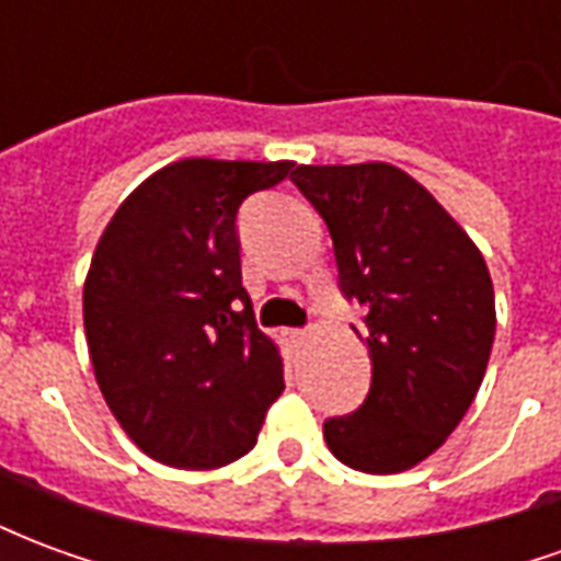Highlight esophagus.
Here are the masks:
<instances>
[{"label":"esophagus","instance_id":"34e87169","mask_svg":"<svg viewBox=\"0 0 561 561\" xmlns=\"http://www.w3.org/2000/svg\"><path fill=\"white\" fill-rule=\"evenodd\" d=\"M282 336H285V342H288V345H291V348H297V345H304V340H306V330H285V333H282Z\"/></svg>","mask_w":561,"mask_h":561}]
</instances>
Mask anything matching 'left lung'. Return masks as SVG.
I'll use <instances>...</instances> for the list:
<instances>
[{"mask_svg":"<svg viewBox=\"0 0 561 561\" xmlns=\"http://www.w3.org/2000/svg\"><path fill=\"white\" fill-rule=\"evenodd\" d=\"M294 185L328 221L342 294L364 306V405L324 423L333 457L369 474L445 445L481 388L495 336L486 261L454 216L388 161L300 164Z\"/></svg>","mask_w":561,"mask_h":561,"instance_id":"8db88e82","label":"left lung"}]
</instances>
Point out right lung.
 Wrapping results in <instances>:
<instances>
[{
  "label": "right lung",
  "instance_id": "obj_1",
  "mask_svg": "<svg viewBox=\"0 0 561 561\" xmlns=\"http://www.w3.org/2000/svg\"><path fill=\"white\" fill-rule=\"evenodd\" d=\"M291 168L173 161L119 204L95 245L83 285L95 381L128 438L164 466L219 469L249 454L285 390L279 348L243 288L237 209Z\"/></svg>",
  "mask_w": 561,
  "mask_h": 561
}]
</instances>
